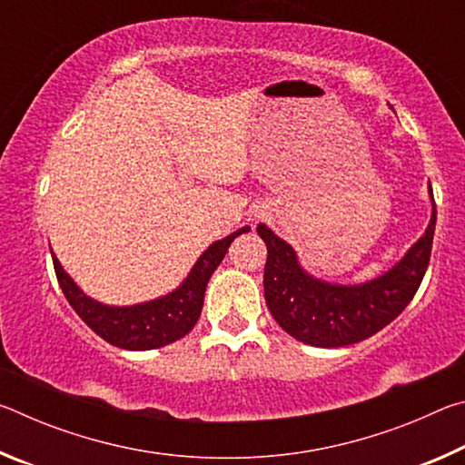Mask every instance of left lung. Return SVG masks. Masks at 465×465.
<instances>
[{"label": "left lung", "mask_w": 465, "mask_h": 465, "mask_svg": "<svg viewBox=\"0 0 465 465\" xmlns=\"http://www.w3.org/2000/svg\"><path fill=\"white\" fill-rule=\"evenodd\" d=\"M427 232L402 261L381 277L361 285L326 282L302 269L295 250L261 223L256 232L266 243L264 299L277 324L297 341L336 349L365 341L398 318L419 291L430 261L437 207Z\"/></svg>", "instance_id": "obj_1"}]
</instances>
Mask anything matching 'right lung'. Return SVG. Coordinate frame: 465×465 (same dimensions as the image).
I'll use <instances>...</instances> for the list:
<instances>
[{
    "instance_id": "1",
    "label": "right lung",
    "mask_w": 465,
    "mask_h": 465,
    "mask_svg": "<svg viewBox=\"0 0 465 465\" xmlns=\"http://www.w3.org/2000/svg\"><path fill=\"white\" fill-rule=\"evenodd\" d=\"M250 232V227L225 235L223 240H217L203 252L199 261L183 281V285L176 287L172 293L162 295L152 302L135 303V305H106L100 303L84 293L75 285V281L63 271L57 256L53 254L54 274H57L59 287L67 302L75 310L85 324L106 342L119 346L127 351H149L160 349L170 342H176L178 338L186 336L194 328L196 320L203 310L204 289L211 274L215 272L219 262L227 254L230 243L240 233Z\"/></svg>"
}]
</instances>
